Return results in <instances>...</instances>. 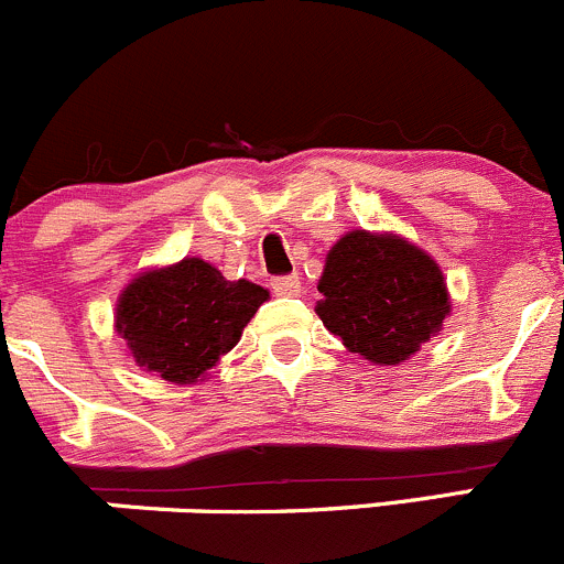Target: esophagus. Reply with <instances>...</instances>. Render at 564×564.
Listing matches in <instances>:
<instances>
[{"label":"esophagus","instance_id":"34e87169","mask_svg":"<svg viewBox=\"0 0 564 564\" xmlns=\"http://www.w3.org/2000/svg\"><path fill=\"white\" fill-rule=\"evenodd\" d=\"M271 290H274L276 295H299V293H301V280H299V274L274 276V280H271Z\"/></svg>","mask_w":564,"mask_h":564}]
</instances>
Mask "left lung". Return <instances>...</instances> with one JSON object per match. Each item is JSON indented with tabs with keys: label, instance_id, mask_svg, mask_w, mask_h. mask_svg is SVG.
<instances>
[{
	"label": "left lung",
	"instance_id": "8db88e82",
	"mask_svg": "<svg viewBox=\"0 0 564 564\" xmlns=\"http://www.w3.org/2000/svg\"><path fill=\"white\" fill-rule=\"evenodd\" d=\"M317 290L323 326L376 365H400L416 354L449 312L436 260L403 238L365 230L334 243Z\"/></svg>",
	"mask_w": 564,
	"mask_h": 564
}]
</instances>
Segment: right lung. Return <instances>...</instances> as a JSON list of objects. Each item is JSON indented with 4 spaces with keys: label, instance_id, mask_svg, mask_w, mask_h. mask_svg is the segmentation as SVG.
I'll return each instance as SVG.
<instances>
[{
    "label": "right lung",
    "instance_id": "obj_1",
    "mask_svg": "<svg viewBox=\"0 0 564 564\" xmlns=\"http://www.w3.org/2000/svg\"><path fill=\"white\" fill-rule=\"evenodd\" d=\"M265 299L269 290L260 284L227 282L205 260L186 258L122 290L117 332L139 367L164 381L188 383L236 348Z\"/></svg>",
    "mask_w": 564,
    "mask_h": 564
}]
</instances>
